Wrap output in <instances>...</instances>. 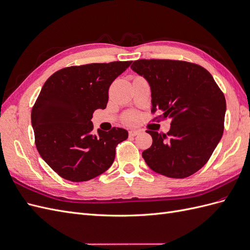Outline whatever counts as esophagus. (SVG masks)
<instances>
[{
	"label": "esophagus",
	"mask_w": 250,
	"mask_h": 250,
	"mask_svg": "<svg viewBox=\"0 0 250 250\" xmlns=\"http://www.w3.org/2000/svg\"><path fill=\"white\" fill-rule=\"evenodd\" d=\"M139 133H140L139 130H134V129H132V130L129 131V135H130V137H135V135H138Z\"/></svg>",
	"instance_id": "34e87169"
}]
</instances>
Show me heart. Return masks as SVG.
I'll return each instance as SVG.
<instances>
[{"label": "heart", "instance_id": "obj_1", "mask_svg": "<svg viewBox=\"0 0 250 250\" xmlns=\"http://www.w3.org/2000/svg\"><path fill=\"white\" fill-rule=\"evenodd\" d=\"M135 120H137V117H134V116H130L127 118V121H129V122H134Z\"/></svg>", "mask_w": 250, "mask_h": 250}]
</instances>
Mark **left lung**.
<instances>
[{
    "instance_id": "obj_1",
    "label": "left lung",
    "mask_w": 250,
    "mask_h": 250,
    "mask_svg": "<svg viewBox=\"0 0 250 250\" xmlns=\"http://www.w3.org/2000/svg\"><path fill=\"white\" fill-rule=\"evenodd\" d=\"M131 69L151 87L152 108L170 119L167 133L147 130L152 145L142 153L151 170L185 178L201 169L224 130L226 101L213 76L199 64L172 59H139Z\"/></svg>"
}]
</instances>
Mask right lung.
I'll return each mask as SVG.
<instances>
[{
  "label": "right lung",
  "instance_id": "1",
  "mask_svg": "<svg viewBox=\"0 0 250 250\" xmlns=\"http://www.w3.org/2000/svg\"><path fill=\"white\" fill-rule=\"evenodd\" d=\"M131 62L73 65L44 82L31 111L37 151L59 176L81 183L106 171L128 131L93 133V113L106 107L109 86Z\"/></svg>",
  "mask_w": 250,
  "mask_h": 250
}]
</instances>
